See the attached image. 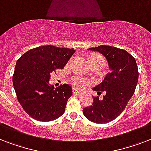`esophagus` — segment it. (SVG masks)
I'll use <instances>...</instances> for the list:
<instances>
[{
  "mask_svg": "<svg viewBox=\"0 0 151 151\" xmlns=\"http://www.w3.org/2000/svg\"><path fill=\"white\" fill-rule=\"evenodd\" d=\"M72 92H73V95H79L81 93L80 91H78V90L75 89V88H73V89H72Z\"/></svg>",
  "mask_w": 151,
  "mask_h": 151,
  "instance_id": "esophagus-1",
  "label": "esophagus"
}]
</instances>
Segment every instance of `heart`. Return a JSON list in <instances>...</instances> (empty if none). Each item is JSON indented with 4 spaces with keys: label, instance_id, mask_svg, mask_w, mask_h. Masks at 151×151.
I'll use <instances>...</instances> for the list:
<instances>
[{
    "label": "heart",
    "instance_id": "heart-1",
    "mask_svg": "<svg viewBox=\"0 0 151 151\" xmlns=\"http://www.w3.org/2000/svg\"><path fill=\"white\" fill-rule=\"evenodd\" d=\"M88 62H99L102 64L103 66V57L101 56L99 54H92L90 55L88 58ZM70 83L71 85H73V87L78 89H83L92 83V81L88 79L87 78H84L81 76L79 75H75L73 76V78L70 79Z\"/></svg>",
    "mask_w": 151,
    "mask_h": 151
}]
</instances>
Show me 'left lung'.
I'll return each instance as SVG.
<instances>
[{"mask_svg":"<svg viewBox=\"0 0 151 151\" xmlns=\"http://www.w3.org/2000/svg\"><path fill=\"white\" fill-rule=\"evenodd\" d=\"M88 49L100 52L106 57L110 72L92 88L99 96L103 92V98L93 97L92 105L84 108L83 114L90 122L106 124L122 114L133 96L138 82V67L135 58L124 49L108 45Z\"/></svg>","mask_w":151,"mask_h":151,"instance_id":"left-lung-1","label":"left lung"}]
</instances>
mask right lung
<instances>
[{"mask_svg":"<svg viewBox=\"0 0 151 151\" xmlns=\"http://www.w3.org/2000/svg\"><path fill=\"white\" fill-rule=\"evenodd\" d=\"M74 52L73 48L40 46L27 51L17 60L13 86L19 103L32 118L51 122L63 114L72 88L67 84L55 88L48 81L50 73L63 69Z\"/></svg>","mask_w":151,"mask_h":151,"instance_id":"add662e5","label":"right lung"}]
</instances>
